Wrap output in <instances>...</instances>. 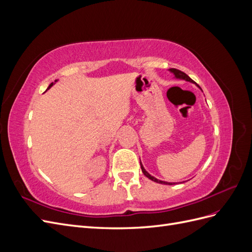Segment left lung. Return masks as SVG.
Masks as SVG:
<instances>
[{
  "mask_svg": "<svg viewBox=\"0 0 252 252\" xmlns=\"http://www.w3.org/2000/svg\"><path fill=\"white\" fill-rule=\"evenodd\" d=\"M173 74H174V77L177 78V79H182V80H185V81H188V82H191V83H194L193 82V80H191L190 79L188 75L185 73V72H183V71H181V70H179V69H175V68H170L169 69ZM199 86V85H197ZM199 88H201L200 86H199ZM141 164V168H142V171H143V173H144V175H146V177L149 179V180H151V181H154V182H156V183H158V184H165V185H173L172 183H168V182H164V181H159V180H158V179H156L155 177H152V175H150L146 170H145V168L143 167V165H142V163H140Z\"/></svg>",
  "mask_w": 252,
  "mask_h": 252,
  "instance_id": "obj_1",
  "label": "left lung"
}]
</instances>
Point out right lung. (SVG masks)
Masks as SVG:
<instances>
[{
	"mask_svg": "<svg viewBox=\"0 0 252 252\" xmlns=\"http://www.w3.org/2000/svg\"><path fill=\"white\" fill-rule=\"evenodd\" d=\"M56 82H57V81H56ZM52 85H53V83H51V84H50V85H49V87H48V88H47V89H49V88H50V87H51V86H52Z\"/></svg>",
	"mask_w": 252,
	"mask_h": 252,
	"instance_id": "add662e5",
	"label": "right lung"
}]
</instances>
